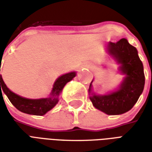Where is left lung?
<instances>
[{"instance_id": "left-lung-1", "label": "left lung", "mask_w": 152, "mask_h": 152, "mask_svg": "<svg viewBox=\"0 0 152 152\" xmlns=\"http://www.w3.org/2000/svg\"><path fill=\"white\" fill-rule=\"evenodd\" d=\"M108 52L121 63L120 71L126 76L117 91L102 96L93 94L89 99L94 107L106 114H123L134 107L143 91V66L137 55V49L124 38L116 43L110 42ZM92 82L93 80L89 86V93Z\"/></svg>"}]
</instances>
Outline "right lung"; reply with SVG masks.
Listing matches in <instances>:
<instances>
[{
	"instance_id": "obj_1",
	"label": "right lung",
	"mask_w": 152,
	"mask_h": 152,
	"mask_svg": "<svg viewBox=\"0 0 152 152\" xmlns=\"http://www.w3.org/2000/svg\"><path fill=\"white\" fill-rule=\"evenodd\" d=\"M1 72V68H0ZM76 76V72L66 73L58 77L54 82L53 89L51 92V96L50 98L40 99H28L22 98L20 96L15 94V93L10 91L5 86L1 76H0V95H2L4 92L8 97L13 105L15 106L18 111L24 112L27 114L35 115H43L53 108L58 102V95L65 86L66 83Z\"/></svg>"
}]
</instances>
